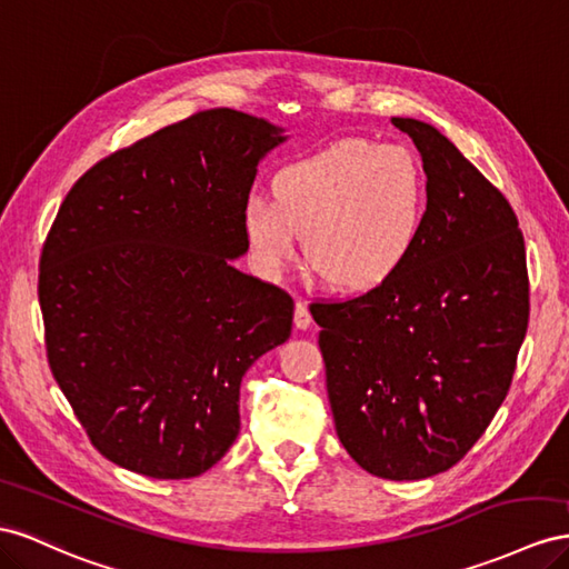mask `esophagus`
I'll return each mask as SVG.
<instances>
[{
  "mask_svg": "<svg viewBox=\"0 0 569 569\" xmlns=\"http://www.w3.org/2000/svg\"><path fill=\"white\" fill-rule=\"evenodd\" d=\"M311 313H309V309H306V303H297L295 306V326L299 328V330H309L311 328Z\"/></svg>",
  "mask_w": 569,
  "mask_h": 569,
  "instance_id": "esophagus-1",
  "label": "esophagus"
}]
</instances>
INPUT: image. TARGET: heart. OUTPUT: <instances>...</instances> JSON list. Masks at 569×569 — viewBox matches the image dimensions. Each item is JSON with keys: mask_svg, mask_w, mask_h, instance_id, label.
Listing matches in <instances>:
<instances>
[{"mask_svg": "<svg viewBox=\"0 0 569 569\" xmlns=\"http://www.w3.org/2000/svg\"><path fill=\"white\" fill-rule=\"evenodd\" d=\"M272 203L251 198L241 229L258 266L278 274L301 256L330 287L371 291L395 280L428 220V177L417 152L347 138L272 177Z\"/></svg>", "mask_w": 569, "mask_h": 569, "instance_id": "heart-1", "label": "heart"}]
</instances>
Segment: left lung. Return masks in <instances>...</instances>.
Returning a JSON list of instances; mask_svg holds the SVG:
<instances>
[{
	"instance_id": "8db88e82",
	"label": "left lung",
	"mask_w": 569,
	"mask_h": 569,
	"mask_svg": "<svg viewBox=\"0 0 569 569\" xmlns=\"http://www.w3.org/2000/svg\"><path fill=\"white\" fill-rule=\"evenodd\" d=\"M423 160L428 220L395 280L316 303L337 436L390 481L448 471L493 421L529 322L525 237L505 196L419 119L392 117Z\"/></svg>"
}]
</instances>
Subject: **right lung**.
<instances>
[{
    "mask_svg": "<svg viewBox=\"0 0 569 569\" xmlns=\"http://www.w3.org/2000/svg\"><path fill=\"white\" fill-rule=\"evenodd\" d=\"M268 119L198 112L73 183L40 256L52 376L90 442L150 479H191L239 436L249 368L291 335L295 301L239 272Z\"/></svg>",
    "mask_w": 569,
    "mask_h": 569,
    "instance_id": "add662e5",
    "label": "right lung"
}]
</instances>
